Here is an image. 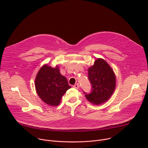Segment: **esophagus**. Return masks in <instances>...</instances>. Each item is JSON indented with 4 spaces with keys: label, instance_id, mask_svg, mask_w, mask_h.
I'll return each instance as SVG.
<instances>
[{
    "label": "esophagus",
    "instance_id": "obj_1",
    "mask_svg": "<svg viewBox=\"0 0 148 148\" xmlns=\"http://www.w3.org/2000/svg\"><path fill=\"white\" fill-rule=\"evenodd\" d=\"M73 87H74L75 88H79V85L78 83H77V84H74Z\"/></svg>",
    "mask_w": 148,
    "mask_h": 148
}]
</instances>
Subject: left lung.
Segmentation results:
<instances>
[{
    "mask_svg": "<svg viewBox=\"0 0 148 148\" xmlns=\"http://www.w3.org/2000/svg\"><path fill=\"white\" fill-rule=\"evenodd\" d=\"M88 77L91 84V92L83 91L86 99L91 103L101 104L112 96L116 87V76L107 62L97 58L88 70Z\"/></svg>",
    "mask_w": 148,
    "mask_h": 148,
    "instance_id": "8db88e82",
    "label": "left lung"
}]
</instances>
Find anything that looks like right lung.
Instances as JSON below:
<instances>
[{"label": "right lung", "instance_id": "1", "mask_svg": "<svg viewBox=\"0 0 148 148\" xmlns=\"http://www.w3.org/2000/svg\"><path fill=\"white\" fill-rule=\"evenodd\" d=\"M35 86L39 97L51 106H57L62 96L71 88L66 78L60 74L58 66L52 68L47 64L39 70Z\"/></svg>", "mask_w": 148, "mask_h": 148}]
</instances>
